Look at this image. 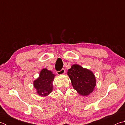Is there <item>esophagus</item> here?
Here are the masks:
<instances>
[{
	"instance_id": "34e87169",
	"label": "esophagus",
	"mask_w": 125,
	"mask_h": 125,
	"mask_svg": "<svg viewBox=\"0 0 125 125\" xmlns=\"http://www.w3.org/2000/svg\"><path fill=\"white\" fill-rule=\"evenodd\" d=\"M64 73H65L64 69H62L60 71L57 72V74L58 75H62V74H64Z\"/></svg>"
}]
</instances>
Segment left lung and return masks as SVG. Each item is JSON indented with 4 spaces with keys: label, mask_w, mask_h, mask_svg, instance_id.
I'll use <instances>...</instances> for the list:
<instances>
[{
    "label": "left lung",
    "mask_w": 125,
    "mask_h": 125,
    "mask_svg": "<svg viewBox=\"0 0 125 125\" xmlns=\"http://www.w3.org/2000/svg\"><path fill=\"white\" fill-rule=\"evenodd\" d=\"M67 74L71 79L72 86L82 96H88L96 86L95 77L93 72L78 64L73 65L68 70Z\"/></svg>",
    "instance_id": "8db88e82"
}]
</instances>
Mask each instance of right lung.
I'll return each mask as SVG.
<instances>
[{"label": "right lung", "mask_w": 125, "mask_h": 125, "mask_svg": "<svg viewBox=\"0 0 125 125\" xmlns=\"http://www.w3.org/2000/svg\"><path fill=\"white\" fill-rule=\"evenodd\" d=\"M55 75L51 71L46 68L42 69L40 72L39 77L33 81L34 88L40 96H46L53 90V81Z\"/></svg>", "instance_id": "obj_1"}]
</instances>
